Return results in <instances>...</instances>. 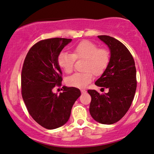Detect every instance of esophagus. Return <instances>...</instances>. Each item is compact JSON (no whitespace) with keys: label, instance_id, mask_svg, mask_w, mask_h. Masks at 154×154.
Listing matches in <instances>:
<instances>
[{"label":"esophagus","instance_id":"obj_1","mask_svg":"<svg viewBox=\"0 0 154 154\" xmlns=\"http://www.w3.org/2000/svg\"><path fill=\"white\" fill-rule=\"evenodd\" d=\"M81 92H82V94H84V93H86V90H81Z\"/></svg>","mask_w":154,"mask_h":154}]
</instances>
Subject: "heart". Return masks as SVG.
I'll return each mask as SVG.
<instances>
[{
    "label": "heart",
    "mask_w": 154,
    "mask_h": 154,
    "mask_svg": "<svg viewBox=\"0 0 154 154\" xmlns=\"http://www.w3.org/2000/svg\"><path fill=\"white\" fill-rule=\"evenodd\" d=\"M109 51L106 48H99L94 43L84 40L75 46L72 54L60 53L57 62L65 72L70 73L72 71L75 60H85L83 66V70L85 72L74 73L66 79L68 86L82 88L92 80V72L95 75H100L105 71L109 64Z\"/></svg>",
    "instance_id": "b5f03b06"
}]
</instances>
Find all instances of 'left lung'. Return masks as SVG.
<instances>
[{
  "label": "left lung",
  "mask_w": 154,
  "mask_h": 154,
  "mask_svg": "<svg viewBox=\"0 0 154 154\" xmlns=\"http://www.w3.org/2000/svg\"><path fill=\"white\" fill-rule=\"evenodd\" d=\"M97 37L108 46L110 58L95 85L109 91L99 94L88 90L92 98L89 111L98 123L111 125L121 120L130 108L136 90V70L132 55L123 43L108 35Z\"/></svg>",
  "instance_id": "left-lung-1"
}]
</instances>
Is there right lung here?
I'll return each mask as SVG.
<instances>
[{
  "instance_id": "add662e5",
  "label": "right lung",
  "mask_w": 154,
  "mask_h": 154,
  "mask_svg": "<svg viewBox=\"0 0 154 154\" xmlns=\"http://www.w3.org/2000/svg\"><path fill=\"white\" fill-rule=\"evenodd\" d=\"M72 39L50 38L41 40L30 48L21 74L22 96L27 110L37 123L48 130L64 125L71 109L81 95L75 87H62L59 95L53 89L62 81L57 58Z\"/></svg>"
}]
</instances>
